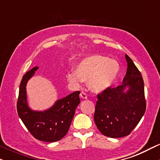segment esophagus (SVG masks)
<instances>
[{
	"instance_id": "obj_1",
	"label": "esophagus",
	"mask_w": 160,
	"mask_h": 160,
	"mask_svg": "<svg viewBox=\"0 0 160 160\" xmlns=\"http://www.w3.org/2000/svg\"><path fill=\"white\" fill-rule=\"evenodd\" d=\"M80 97L83 99H86L87 98V95H86L85 92H80Z\"/></svg>"
}]
</instances>
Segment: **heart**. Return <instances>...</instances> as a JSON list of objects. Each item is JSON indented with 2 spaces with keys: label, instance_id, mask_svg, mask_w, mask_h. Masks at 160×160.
Segmentation results:
<instances>
[{
  "label": "heart",
  "instance_id": "heart-1",
  "mask_svg": "<svg viewBox=\"0 0 160 160\" xmlns=\"http://www.w3.org/2000/svg\"><path fill=\"white\" fill-rule=\"evenodd\" d=\"M119 71L120 65L116 60L95 55L82 59L77 66L76 71L68 73L67 79L77 86H80L82 81L89 82L92 91L102 92L114 83Z\"/></svg>",
  "mask_w": 160,
  "mask_h": 160
}]
</instances>
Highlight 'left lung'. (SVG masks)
Instances as JSON below:
<instances>
[{"mask_svg":"<svg viewBox=\"0 0 160 160\" xmlns=\"http://www.w3.org/2000/svg\"><path fill=\"white\" fill-rule=\"evenodd\" d=\"M125 57L128 67L122 84L97 95L95 105L97 128L104 135L113 138L129 135L146 111L142 76L132 60L127 55Z\"/></svg>","mask_w":160,"mask_h":160,"instance_id":"obj_1","label":"left lung"}]
</instances>
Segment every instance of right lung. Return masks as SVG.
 Segmentation results:
<instances>
[{"mask_svg":"<svg viewBox=\"0 0 160 160\" xmlns=\"http://www.w3.org/2000/svg\"><path fill=\"white\" fill-rule=\"evenodd\" d=\"M38 69V67L33 68L22 79L17 102L18 115L36 139L55 142L61 140L68 132L75 110L80 102V91L56 101L52 108L44 111H32L28 105L26 84Z\"/></svg>","mask_w":160,"mask_h":160,"instance_id":"add662e5","label":"right lung"}]
</instances>
